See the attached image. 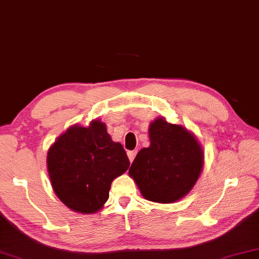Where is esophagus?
<instances>
[{"label":"esophagus","instance_id":"esophagus-1","mask_svg":"<svg viewBox=\"0 0 259 259\" xmlns=\"http://www.w3.org/2000/svg\"><path fill=\"white\" fill-rule=\"evenodd\" d=\"M136 154H137V150L127 151V157H129V160H130V162H132V163H133L134 158H135V156H136Z\"/></svg>","mask_w":259,"mask_h":259}]
</instances>
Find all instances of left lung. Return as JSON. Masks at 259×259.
I'll return each mask as SVG.
<instances>
[{"instance_id":"8db88e82","label":"left lung","mask_w":259,"mask_h":259,"mask_svg":"<svg viewBox=\"0 0 259 259\" xmlns=\"http://www.w3.org/2000/svg\"><path fill=\"white\" fill-rule=\"evenodd\" d=\"M150 146L136 155L129 175L144 199L170 204L187 195L204 165V151L186 127L158 117L149 125Z\"/></svg>"}]
</instances>
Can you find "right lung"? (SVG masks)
Returning <instances> with one entry per match:
<instances>
[{
	"label": "right lung",
	"mask_w": 259,
	"mask_h": 259,
	"mask_svg": "<svg viewBox=\"0 0 259 259\" xmlns=\"http://www.w3.org/2000/svg\"><path fill=\"white\" fill-rule=\"evenodd\" d=\"M129 165L123 146L113 142L99 119L91 120L89 126H70L47 153L54 193L68 208L82 214L104 206L113 179L125 173Z\"/></svg>",
	"instance_id": "add662e5"
}]
</instances>
